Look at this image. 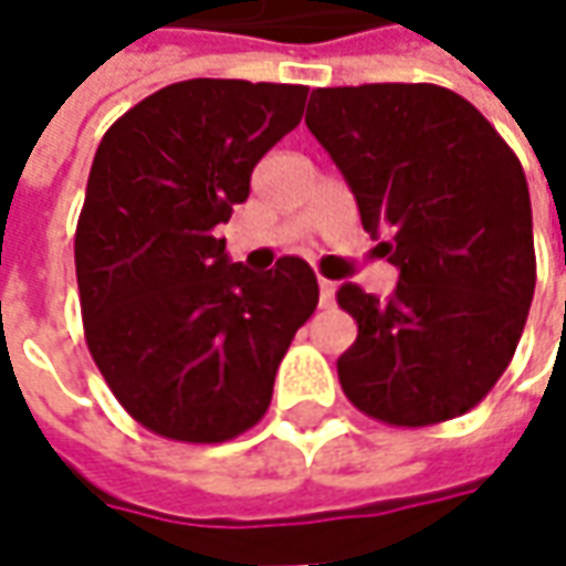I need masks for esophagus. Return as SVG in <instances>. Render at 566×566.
Masks as SVG:
<instances>
[{
  "instance_id": "34e87169",
  "label": "esophagus",
  "mask_w": 566,
  "mask_h": 566,
  "mask_svg": "<svg viewBox=\"0 0 566 566\" xmlns=\"http://www.w3.org/2000/svg\"><path fill=\"white\" fill-rule=\"evenodd\" d=\"M317 290H321V298H317V302H321V308H331V305H334V295H337V283L321 276V280H317Z\"/></svg>"
}]
</instances>
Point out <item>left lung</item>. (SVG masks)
I'll return each mask as SVG.
<instances>
[{"label":"left lung","mask_w":566,"mask_h":566,"mask_svg":"<svg viewBox=\"0 0 566 566\" xmlns=\"http://www.w3.org/2000/svg\"><path fill=\"white\" fill-rule=\"evenodd\" d=\"M305 125L353 188L400 283H343L359 337L337 359L365 416L402 428L469 412L511 365L535 293L523 166L469 99L438 84L317 87Z\"/></svg>","instance_id":"left-lung-1"}]
</instances>
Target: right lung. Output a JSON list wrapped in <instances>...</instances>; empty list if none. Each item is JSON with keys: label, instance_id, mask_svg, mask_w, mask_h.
<instances>
[{"label": "right lung", "instance_id": "obj_1", "mask_svg": "<svg viewBox=\"0 0 566 566\" xmlns=\"http://www.w3.org/2000/svg\"><path fill=\"white\" fill-rule=\"evenodd\" d=\"M305 97L302 84L191 77L132 106L94 154L75 232L84 337L116 400L154 434L220 444L261 422L317 308L302 258L254 273L213 232Z\"/></svg>", "mask_w": 566, "mask_h": 566}]
</instances>
